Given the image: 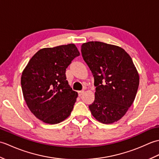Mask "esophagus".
<instances>
[{"label": "esophagus", "mask_w": 159, "mask_h": 159, "mask_svg": "<svg viewBox=\"0 0 159 159\" xmlns=\"http://www.w3.org/2000/svg\"><path fill=\"white\" fill-rule=\"evenodd\" d=\"M83 93H84V91H79V92H78V93H79V96H81L83 94Z\"/></svg>", "instance_id": "34e87169"}]
</instances>
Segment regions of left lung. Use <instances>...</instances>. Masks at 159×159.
Wrapping results in <instances>:
<instances>
[{
    "mask_svg": "<svg viewBox=\"0 0 159 159\" xmlns=\"http://www.w3.org/2000/svg\"><path fill=\"white\" fill-rule=\"evenodd\" d=\"M81 52L96 87L91 113L101 123L116 122L133 103L139 87L133 60L123 48L100 42L83 43Z\"/></svg>",
    "mask_w": 159,
    "mask_h": 159,
    "instance_id": "obj_1",
    "label": "left lung"
}]
</instances>
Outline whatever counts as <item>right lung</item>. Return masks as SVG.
<instances>
[{
    "label": "right lung",
    "instance_id": "1",
    "mask_svg": "<svg viewBox=\"0 0 159 159\" xmlns=\"http://www.w3.org/2000/svg\"><path fill=\"white\" fill-rule=\"evenodd\" d=\"M80 55L73 43L39 50L22 72L24 98L34 116L55 124L70 116L78 96L66 80V68Z\"/></svg>",
    "mask_w": 159,
    "mask_h": 159
}]
</instances>
